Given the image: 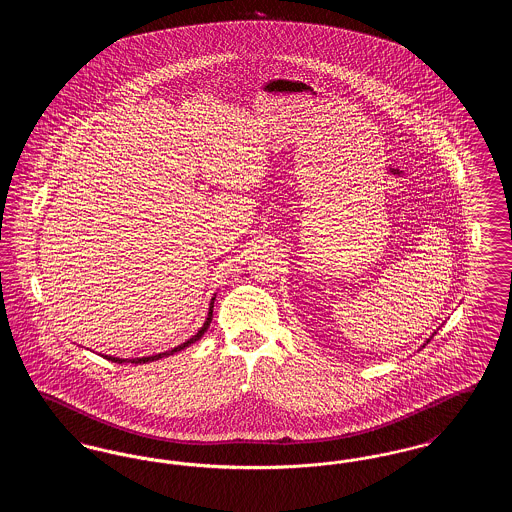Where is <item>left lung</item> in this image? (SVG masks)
Segmentation results:
<instances>
[{"mask_svg":"<svg viewBox=\"0 0 512 512\" xmlns=\"http://www.w3.org/2000/svg\"><path fill=\"white\" fill-rule=\"evenodd\" d=\"M428 341H430V340H426V343H428ZM426 343H424V345H426ZM424 345H422V347H424Z\"/></svg>","mask_w":512,"mask_h":512,"instance_id":"left-lung-1","label":"left lung"}]
</instances>
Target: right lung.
<instances>
[{
	"label": "right lung",
	"instance_id": "obj_1",
	"mask_svg": "<svg viewBox=\"0 0 512 512\" xmlns=\"http://www.w3.org/2000/svg\"><path fill=\"white\" fill-rule=\"evenodd\" d=\"M215 297H217V293L211 297V303H209V311H207V318H205V322H203V326L197 330V334L192 336L190 340L184 341V343H180V345H176V347H172L169 351H165V353H157V355H149V357H136V359H121V357H111V355H101V357H105L107 361H111V363H132V365H144V363H151V361H159V359H163V357H169V355H174V353H178V351H182V349H186V347H190L192 343H195L197 340H201L203 338V334L207 332V328H209V324H211V320H213V307H215Z\"/></svg>",
	"mask_w": 512,
	"mask_h": 512
}]
</instances>
